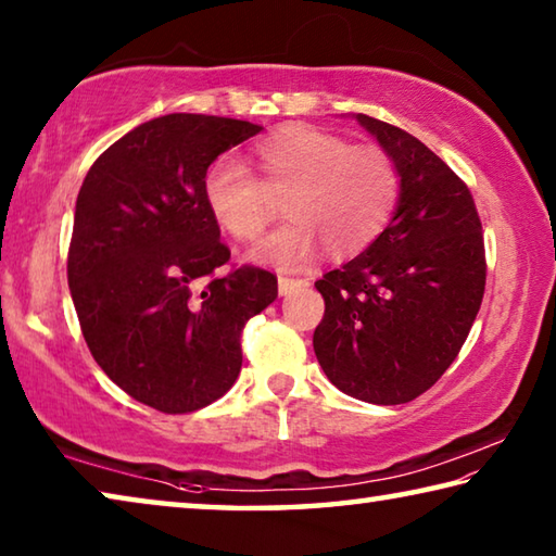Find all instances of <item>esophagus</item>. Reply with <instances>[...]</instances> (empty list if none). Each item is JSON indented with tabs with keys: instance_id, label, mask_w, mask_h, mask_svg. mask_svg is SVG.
I'll use <instances>...</instances> for the list:
<instances>
[{
	"instance_id": "esophagus-1",
	"label": "esophagus",
	"mask_w": 556,
	"mask_h": 556,
	"mask_svg": "<svg viewBox=\"0 0 556 556\" xmlns=\"http://www.w3.org/2000/svg\"><path fill=\"white\" fill-rule=\"evenodd\" d=\"M308 287V279H299V277H287V275H279V294L287 296L291 291L296 289H304Z\"/></svg>"
}]
</instances>
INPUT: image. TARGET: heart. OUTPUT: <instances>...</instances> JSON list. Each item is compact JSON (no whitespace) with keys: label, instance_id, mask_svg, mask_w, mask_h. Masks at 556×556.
<instances>
[{"label":"heart","instance_id":"obj_1","mask_svg":"<svg viewBox=\"0 0 556 556\" xmlns=\"http://www.w3.org/2000/svg\"><path fill=\"white\" fill-rule=\"evenodd\" d=\"M257 178L232 162L215 164L203 184L213 220L238 242H255L275 220L289 218L255 250L257 262L296 267L318 244L336 260L363 252L390 223L402 191L400 164L380 144H351L336 131L287 125L252 149Z\"/></svg>","mask_w":556,"mask_h":556}]
</instances>
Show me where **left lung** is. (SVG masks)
<instances>
[{
    "label": "left lung",
    "instance_id": "8db88e82",
    "mask_svg": "<svg viewBox=\"0 0 556 556\" xmlns=\"http://www.w3.org/2000/svg\"><path fill=\"white\" fill-rule=\"evenodd\" d=\"M397 159L394 218L368 250L316 281L326 301L314 331L318 363L338 390L404 404L456 361L485 291V242L468 186L409 131L357 115Z\"/></svg>",
    "mask_w": 556,
    "mask_h": 556
}]
</instances>
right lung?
<instances>
[{
    "label": "right lung",
    "instance_id": "add662e5",
    "mask_svg": "<svg viewBox=\"0 0 556 556\" xmlns=\"http://www.w3.org/2000/svg\"><path fill=\"white\" fill-rule=\"evenodd\" d=\"M262 127L215 115L149 119L90 166L75 201L68 287L108 378L164 414L223 397L242 328L277 299V275L230 260L205 205L208 166Z\"/></svg>",
    "mask_w": 556,
    "mask_h": 556
}]
</instances>
